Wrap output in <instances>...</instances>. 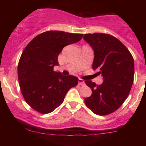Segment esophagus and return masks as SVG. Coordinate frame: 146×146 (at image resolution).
Segmentation results:
<instances>
[{"instance_id": "1", "label": "esophagus", "mask_w": 146, "mask_h": 146, "mask_svg": "<svg viewBox=\"0 0 146 146\" xmlns=\"http://www.w3.org/2000/svg\"><path fill=\"white\" fill-rule=\"evenodd\" d=\"M78 84L80 85V86L85 85L84 81L83 80H82V79H79V80H78Z\"/></svg>"}]
</instances>
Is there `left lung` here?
Instances as JSON below:
<instances>
[{"label": "left lung", "instance_id": "obj_1", "mask_svg": "<svg viewBox=\"0 0 146 146\" xmlns=\"http://www.w3.org/2000/svg\"><path fill=\"white\" fill-rule=\"evenodd\" d=\"M84 39L94 52L92 64L104 82L96 85L85 83L92 93L86 98V106L97 115H105L117 110L128 96L134 76V61L128 49L116 38L104 33L85 34Z\"/></svg>", "mask_w": 146, "mask_h": 146}]
</instances>
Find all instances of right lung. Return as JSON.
Masks as SVG:
<instances>
[{"label":"right lung","mask_w":146,"mask_h":146,"mask_svg":"<svg viewBox=\"0 0 146 146\" xmlns=\"http://www.w3.org/2000/svg\"><path fill=\"white\" fill-rule=\"evenodd\" d=\"M83 34L50 31L38 35L24 50L18 65V78L24 99L32 108L48 113L63 102L68 91L78 78L53 70L66 46L82 39Z\"/></svg>","instance_id":"1"}]
</instances>
